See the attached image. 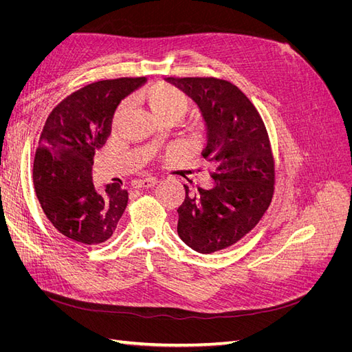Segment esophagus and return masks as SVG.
Instances as JSON below:
<instances>
[{
  "mask_svg": "<svg viewBox=\"0 0 352 352\" xmlns=\"http://www.w3.org/2000/svg\"><path fill=\"white\" fill-rule=\"evenodd\" d=\"M157 185V180L155 179H142V180H136V182L133 184V186L136 189H144V188H151V186H155Z\"/></svg>",
  "mask_w": 352,
  "mask_h": 352,
  "instance_id": "1",
  "label": "esophagus"
}]
</instances>
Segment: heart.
<instances>
[{"label":"heart","instance_id":"obj_1","mask_svg":"<svg viewBox=\"0 0 352 352\" xmlns=\"http://www.w3.org/2000/svg\"><path fill=\"white\" fill-rule=\"evenodd\" d=\"M142 98L146 101L155 119H163L167 116L182 117L189 105V100L182 91L166 83H155L148 87L142 92ZM127 113H129V102L124 101L116 109L113 123L119 124Z\"/></svg>","mask_w":352,"mask_h":352}]
</instances>
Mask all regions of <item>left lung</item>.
Here are the masks:
<instances>
[{"instance_id":"left-lung-1","label":"left lung","mask_w":352,"mask_h":352,"mask_svg":"<svg viewBox=\"0 0 352 352\" xmlns=\"http://www.w3.org/2000/svg\"><path fill=\"white\" fill-rule=\"evenodd\" d=\"M198 105L207 127L202 157L214 186L198 188L177 208V235L201 254L225 250L257 225L269 208L274 162L261 117L239 88L216 78H168Z\"/></svg>"}]
</instances>
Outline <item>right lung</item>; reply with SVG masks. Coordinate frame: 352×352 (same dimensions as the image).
<instances>
[{"label":"right lung","mask_w":352,"mask_h":352,"mask_svg":"<svg viewBox=\"0 0 352 352\" xmlns=\"http://www.w3.org/2000/svg\"><path fill=\"white\" fill-rule=\"evenodd\" d=\"M145 78H120L87 85L51 111L34 162V185L47 219L61 235L83 245L107 241L127 206V190L94 188L95 151L111 133L123 98Z\"/></svg>","instance_id":"add662e5"}]
</instances>
